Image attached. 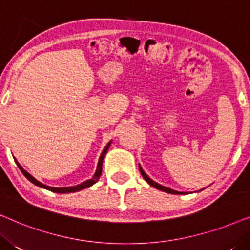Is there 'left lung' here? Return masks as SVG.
<instances>
[{
	"instance_id": "1",
	"label": "left lung",
	"mask_w": 250,
	"mask_h": 250,
	"mask_svg": "<svg viewBox=\"0 0 250 250\" xmlns=\"http://www.w3.org/2000/svg\"><path fill=\"white\" fill-rule=\"evenodd\" d=\"M139 168H140V172H141V175L143 176V179H145L146 182H148L150 186L151 187H153V188H156V189H158V190H162V191H164V192H167V193H173V194H182V192H177V191H174V190H172V189H168V188H166V187H163V186H160V184H158V183H156L155 181H152L151 179H150V177L146 175V174L143 172V169L141 168V167H140V165H139Z\"/></svg>"
}]
</instances>
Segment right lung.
Returning a JSON list of instances; mask_svg holds the SVG:
<instances>
[{
  "mask_svg": "<svg viewBox=\"0 0 250 250\" xmlns=\"http://www.w3.org/2000/svg\"><path fill=\"white\" fill-rule=\"evenodd\" d=\"M110 143H111V142H109L108 145L105 146L104 150V151H102V153H101L100 159H99V163H98L97 172H95L94 176L92 177L91 180L85 181V182L81 183V184H78V186H76V187H69V188H51V187H47V186H45V184H43V183L39 182V181H37L36 179H34V177H33L32 175H30L29 173H27L26 170L23 169L21 166L19 165L18 162H17V165H18L19 169L21 170V173L23 174V175H25V176L27 177V179H28V180L30 181V182L34 183V184H35V186H37V187H40V188H44V189L50 190V191H52V192H57V193H69V192H76V191H80V190L86 189V188L91 187V186H93V184H94L95 182H97V181L99 180V177H100V175H101V172H102V162H104V158L105 153H107L108 149H109V146H110Z\"/></svg>",
  "mask_w": 250,
  "mask_h": 250,
  "instance_id": "add662e5",
  "label": "right lung"
}]
</instances>
